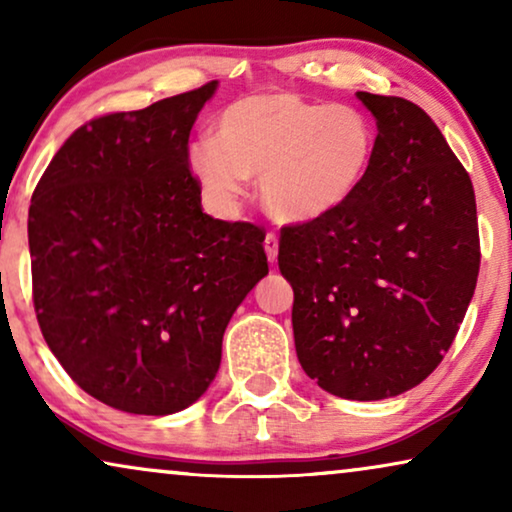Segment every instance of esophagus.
Instances as JSON below:
<instances>
[{
    "label": "esophagus",
    "instance_id": "1",
    "mask_svg": "<svg viewBox=\"0 0 512 512\" xmlns=\"http://www.w3.org/2000/svg\"><path fill=\"white\" fill-rule=\"evenodd\" d=\"M263 247H265V254H268V261L275 263L277 261V251H279V237L275 233H268V235H265Z\"/></svg>",
    "mask_w": 512,
    "mask_h": 512
}]
</instances>
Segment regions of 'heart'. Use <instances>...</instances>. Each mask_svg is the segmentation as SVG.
<instances>
[{"mask_svg": "<svg viewBox=\"0 0 512 512\" xmlns=\"http://www.w3.org/2000/svg\"><path fill=\"white\" fill-rule=\"evenodd\" d=\"M377 132L352 104H321L291 90L240 97L221 111L214 139H198L188 170L219 205L261 179L279 221H314L352 198L373 163Z\"/></svg>", "mask_w": 512, "mask_h": 512, "instance_id": "b5f03b06", "label": "heart"}]
</instances>
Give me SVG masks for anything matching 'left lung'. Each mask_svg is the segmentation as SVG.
<instances>
[{
    "mask_svg": "<svg viewBox=\"0 0 512 512\" xmlns=\"http://www.w3.org/2000/svg\"><path fill=\"white\" fill-rule=\"evenodd\" d=\"M377 121L361 186L279 235L298 361L328 394L380 401L426 380L457 338L480 270L473 184L415 102L356 93Z\"/></svg>",
    "mask_w": 512,
    "mask_h": 512,
    "instance_id": "obj_1",
    "label": "left lung"
}]
</instances>
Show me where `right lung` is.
<instances>
[{
    "instance_id": "obj_1",
    "label": "right lung",
    "mask_w": 512,
    "mask_h": 512,
    "mask_svg": "<svg viewBox=\"0 0 512 512\" xmlns=\"http://www.w3.org/2000/svg\"><path fill=\"white\" fill-rule=\"evenodd\" d=\"M216 81L97 116L32 193V300L46 345L97 401L172 415L205 394L237 305L268 275L263 228L202 212L188 137Z\"/></svg>"
}]
</instances>
